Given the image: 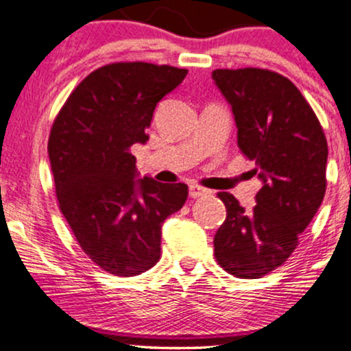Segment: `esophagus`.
Segmentation results:
<instances>
[{
    "label": "esophagus",
    "mask_w": 351,
    "mask_h": 351,
    "mask_svg": "<svg viewBox=\"0 0 351 351\" xmlns=\"http://www.w3.org/2000/svg\"><path fill=\"white\" fill-rule=\"evenodd\" d=\"M209 189H206V188H203V186H196V184H191V186H189V196H191V198H199V196H206V195H209Z\"/></svg>",
    "instance_id": "obj_1"
}]
</instances>
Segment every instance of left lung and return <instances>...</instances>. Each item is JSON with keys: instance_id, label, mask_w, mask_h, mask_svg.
<instances>
[{"instance_id": "left-lung-1", "label": "left lung", "mask_w": 351, "mask_h": 351, "mask_svg": "<svg viewBox=\"0 0 351 351\" xmlns=\"http://www.w3.org/2000/svg\"><path fill=\"white\" fill-rule=\"evenodd\" d=\"M213 80L231 106L237 145L256 162L263 181L245 213L229 193H217L226 219L215 236V256L239 279H259L299 245L327 189L328 145L315 112L284 75L267 69H216Z\"/></svg>"}]
</instances>
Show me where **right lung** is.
Instances as JSON below:
<instances>
[{
    "instance_id": "right-lung-1",
    "label": "right lung",
    "mask_w": 351,
    "mask_h": 351,
    "mask_svg": "<svg viewBox=\"0 0 351 351\" xmlns=\"http://www.w3.org/2000/svg\"><path fill=\"white\" fill-rule=\"evenodd\" d=\"M186 69L114 62L90 72L52 123L47 153L59 209L82 251L108 274L138 276L160 259L162 226L184 183L138 178L132 145L147 143L156 104Z\"/></svg>"
}]
</instances>
